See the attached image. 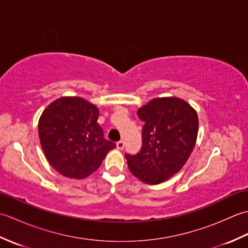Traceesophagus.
<instances>
[{"mask_svg": "<svg viewBox=\"0 0 248 248\" xmlns=\"http://www.w3.org/2000/svg\"><path fill=\"white\" fill-rule=\"evenodd\" d=\"M116 146H117V149L118 150H124V140H119L116 143Z\"/></svg>", "mask_w": 248, "mask_h": 248, "instance_id": "obj_1", "label": "esophagus"}]
</instances>
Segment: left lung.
<instances>
[{"instance_id": "1", "label": "left lung", "mask_w": 248, "mask_h": 248, "mask_svg": "<svg viewBox=\"0 0 248 248\" xmlns=\"http://www.w3.org/2000/svg\"><path fill=\"white\" fill-rule=\"evenodd\" d=\"M145 124L141 148L125 155L130 171L147 184H159L186 164L196 144L198 116L191 105L176 97L155 98L138 110Z\"/></svg>"}]
</instances>
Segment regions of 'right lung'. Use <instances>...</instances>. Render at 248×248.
Here are the masks:
<instances>
[{
  "mask_svg": "<svg viewBox=\"0 0 248 248\" xmlns=\"http://www.w3.org/2000/svg\"><path fill=\"white\" fill-rule=\"evenodd\" d=\"M99 108L80 97H62L41 114L38 133L46 160L61 175L83 179L101 165L116 145L104 139Z\"/></svg>",
  "mask_w": 248,
  "mask_h": 248,
  "instance_id": "1",
  "label": "right lung"
}]
</instances>
